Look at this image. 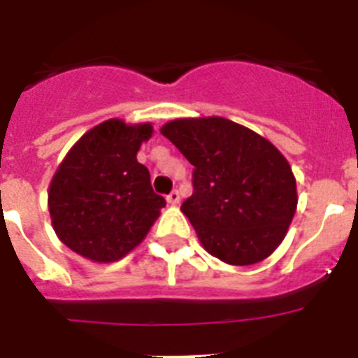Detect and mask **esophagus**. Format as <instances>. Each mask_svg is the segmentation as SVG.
<instances>
[{
  "mask_svg": "<svg viewBox=\"0 0 358 358\" xmlns=\"http://www.w3.org/2000/svg\"><path fill=\"white\" fill-rule=\"evenodd\" d=\"M167 202H169V204H174V206H176V204H180V193H178V191H176V189L171 191V193L167 195Z\"/></svg>",
  "mask_w": 358,
  "mask_h": 358,
  "instance_id": "34e87169",
  "label": "esophagus"
}]
</instances>
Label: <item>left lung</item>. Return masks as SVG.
Wrapping results in <instances>:
<instances>
[{
    "mask_svg": "<svg viewBox=\"0 0 358 358\" xmlns=\"http://www.w3.org/2000/svg\"><path fill=\"white\" fill-rule=\"evenodd\" d=\"M162 134L195 167L182 212L202 247L230 266L271 255L297 208L295 176L275 145L223 117L171 120Z\"/></svg>",
    "mask_w": 358,
    "mask_h": 358,
    "instance_id": "1",
    "label": "left lung"
}]
</instances>
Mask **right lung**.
<instances>
[{"mask_svg": "<svg viewBox=\"0 0 358 358\" xmlns=\"http://www.w3.org/2000/svg\"><path fill=\"white\" fill-rule=\"evenodd\" d=\"M152 126L109 119L69 150L48 191L53 230L69 249L98 264L120 260L145 239L165 199L137 162Z\"/></svg>", "mask_w": 358, "mask_h": 358, "instance_id": "obj_1", "label": "right lung"}]
</instances>
